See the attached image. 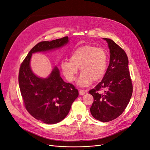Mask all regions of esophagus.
<instances>
[{
  "label": "esophagus",
  "instance_id": "obj_1",
  "mask_svg": "<svg viewBox=\"0 0 150 150\" xmlns=\"http://www.w3.org/2000/svg\"><path fill=\"white\" fill-rule=\"evenodd\" d=\"M86 93V91H84V90H82V89H79V95H81V96H83V95H84Z\"/></svg>",
  "mask_w": 150,
  "mask_h": 150
}]
</instances>
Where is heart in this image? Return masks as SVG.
<instances>
[{"instance_id": "b5f03b06", "label": "heart", "mask_w": 150, "mask_h": 150, "mask_svg": "<svg viewBox=\"0 0 150 150\" xmlns=\"http://www.w3.org/2000/svg\"><path fill=\"white\" fill-rule=\"evenodd\" d=\"M108 57L106 52L101 48L85 46L77 49L72 53L71 60L63 59L61 69L66 78L73 81L79 67L82 72L76 81L80 87H88L94 80L101 79L105 74Z\"/></svg>"}]
</instances>
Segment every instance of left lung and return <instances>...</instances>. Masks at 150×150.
Listing matches in <instances>:
<instances>
[{"mask_svg":"<svg viewBox=\"0 0 150 150\" xmlns=\"http://www.w3.org/2000/svg\"><path fill=\"white\" fill-rule=\"evenodd\" d=\"M110 49V64L102 81L89 93L94 98L90 111L95 119L108 122L120 116L130 101L133 86L125 51L112 40L103 38ZM105 89L103 94L98 91Z\"/></svg>","mask_w":150,"mask_h":150,"instance_id":"obj_1","label":"left lung"}]
</instances>
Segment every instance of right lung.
<instances>
[{
    "label": "right lung",
    "instance_id": "obj_1",
    "mask_svg": "<svg viewBox=\"0 0 150 150\" xmlns=\"http://www.w3.org/2000/svg\"><path fill=\"white\" fill-rule=\"evenodd\" d=\"M69 41L68 37H64L38 43L20 67L19 84L26 110L34 118L48 125L57 123L65 118L78 96V91L72 84L64 82L56 66L47 78L35 75L30 67L31 57L34 53L59 49Z\"/></svg>",
    "mask_w": 150,
    "mask_h": 150
}]
</instances>
